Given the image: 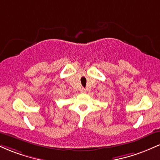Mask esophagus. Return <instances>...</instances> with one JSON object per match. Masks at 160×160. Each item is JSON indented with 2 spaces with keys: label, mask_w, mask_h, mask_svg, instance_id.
<instances>
[{
  "label": "esophagus",
  "mask_w": 160,
  "mask_h": 160,
  "mask_svg": "<svg viewBox=\"0 0 160 160\" xmlns=\"http://www.w3.org/2000/svg\"><path fill=\"white\" fill-rule=\"evenodd\" d=\"M86 89H81V92H82V93H84V92H86Z\"/></svg>",
  "instance_id": "1"
}]
</instances>
